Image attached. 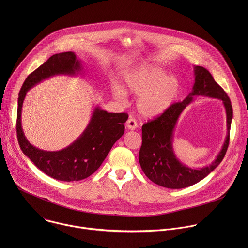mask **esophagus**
Listing matches in <instances>:
<instances>
[{
  "label": "esophagus",
  "mask_w": 248,
  "mask_h": 248,
  "mask_svg": "<svg viewBox=\"0 0 248 248\" xmlns=\"http://www.w3.org/2000/svg\"><path fill=\"white\" fill-rule=\"evenodd\" d=\"M137 126H138V124H137L136 120L133 119V118H131V117H129L128 120H127V122H126V127H127L128 129L133 130V129H135Z\"/></svg>",
  "instance_id": "obj_1"
}]
</instances>
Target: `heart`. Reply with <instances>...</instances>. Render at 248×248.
<instances>
[{"mask_svg": "<svg viewBox=\"0 0 248 248\" xmlns=\"http://www.w3.org/2000/svg\"><path fill=\"white\" fill-rule=\"evenodd\" d=\"M126 91L138 95V112L147 118H155L166 113L175 102L181 92L179 79L168 76L161 66L143 63L135 66L124 76ZM113 96L118 100L125 98L126 93L121 86H114Z\"/></svg>", "mask_w": 248, "mask_h": 248, "instance_id": "obj_1", "label": "heart"}]
</instances>
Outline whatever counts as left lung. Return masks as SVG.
<instances>
[{"label": "left lung", "instance_id": "1", "mask_svg": "<svg viewBox=\"0 0 248 248\" xmlns=\"http://www.w3.org/2000/svg\"><path fill=\"white\" fill-rule=\"evenodd\" d=\"M194 77L192 91L183 102L172 104L166 113L142 125V145L138 156L139 163L147 178L163 187L180 189L197 184L220 165L228 150L232 120L231 100L205 67L195 65ZM195 95L217 97L222 100L227 113L228 130L224 145L217 159L209 166L198 169L183 164L176 158L172 148L176 122Z\"/></svg>", "mask_w": 248, "mask_h": 248}]
</instances>
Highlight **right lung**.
Returning a JSON list of instances; mask_svg holds the SVG:
<instances>
[{"label":"right lung","mask_w":248,"mask_h":248,"mask_svg":"<svg viewBox=\"0 0 248 248\" xmlns=\"http://www.w3.org/2000/svg\"><path fill=\"white\" fill-rule=\"evenodd\" d=\"M81 70V62L74 52L55 54L26 78L18 94L16 133L22 152L43 172L62 182H78L95 172L124 134V124L128 118L125 113H108L96 107L84 131L67 147L44 151L29 142L21 126V109L27 91L54 76H78Z\"/></svg>","instance_id":"obj_1"}]
</instances>
